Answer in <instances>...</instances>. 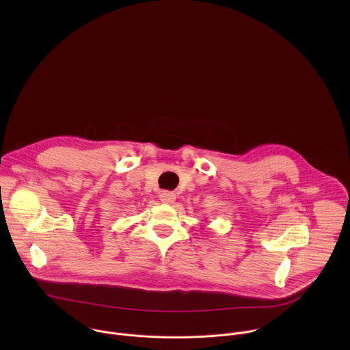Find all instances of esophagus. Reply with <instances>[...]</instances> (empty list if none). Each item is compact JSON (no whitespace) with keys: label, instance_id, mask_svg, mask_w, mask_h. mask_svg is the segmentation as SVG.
Listing matches in <instances>:
<instances>
[{"label":"esophagus","instance_id":"34e87169","mask_svg":"<svg viewBox=\"0 0 350 350\" xmlns=\"http://www.w3.org/2000/svg\"><path fill=\"white\" fill-rule=\"evenodd\" d=\"M159 199L163 204H173L176 201V193L172 191H162Z\"/></svg>","mask_w":350,"mask_h":350}]
</instances>
